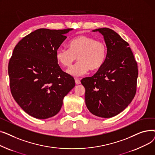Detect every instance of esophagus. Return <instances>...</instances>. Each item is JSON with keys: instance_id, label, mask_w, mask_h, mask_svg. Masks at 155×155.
<instances>
[{"instance_id": "1", "label": "esophagus", "mask_w": 155, "mask_h": 155, "mask_svg": "<svg viewBox=\"0 0 155 155\" xmlns=\"http://www.w3.org/2000/svg\"><path fill=\"white\" fill-rule=\"evenodd\" d=\"M75 84H77V85H79V84H80V80H79V79H78V78H75Z\"/></svg>"}]
</instances>
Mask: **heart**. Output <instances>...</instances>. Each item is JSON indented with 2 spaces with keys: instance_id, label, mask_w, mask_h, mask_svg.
<instances>
[{
  "instance_id": "1",
  "label": "heart",
  "mask_w": 155,
  "mask_h": 155,
  "mask_svg": "<svg viewBox=\"0 0 155 155\" xmlns=\"http://www.w3.org/2000/svg\"><path fill=\"white\" fill-rule=\"evenodd\" d=\"M56 60L62 66L70 68L77 57L78 62L68 71L73 77L84 75L90 70L92 72L99 70L106 60L107 46L94 38L79 35L69 43V49L59 48L55 53Z\"/></svg>"
}]
</instances>
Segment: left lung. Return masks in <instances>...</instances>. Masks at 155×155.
Wrapping results in <instances>:
<instances>
[{
    "mask_svg": "<svg viewBox=\"0 0 155 155\" xmlns=\"http://www.w3.org/2000/svg\"><path fill=\"white\" fill-rule=\"evenodd\" d=\"M107 48L103 67L91 77L81 80L85 88L87 109L94 115L109 118L117 115L136 95L138 69L129 45L109 28L96 29Z\"/></svg>",
    "mask_w": 155,
    "mask_h": 155,
    "instance_id": "obj_1",
    "label": "left lung"
}]
</instances>
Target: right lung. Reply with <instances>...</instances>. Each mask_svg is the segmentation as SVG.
Listing matches in <instances>:
<instances>
[{"label": "right lung", "instance_id": "right-lung-1", "mask_svg": "<svg viewBox=\"0 0 155 155\" xmlns=\"http://www.w3.org/2000/svg\"><path fill=\"white\" fill-rule=\"evenodd\" d=\"M72 29H39L15 46L8 65L13 98L29 115L51 117L60 110L63 99L75 87V80L64 72L56 60V51Z\"/></svg>", "mask_w": 155, "mask_h": 155}]
</instances>
